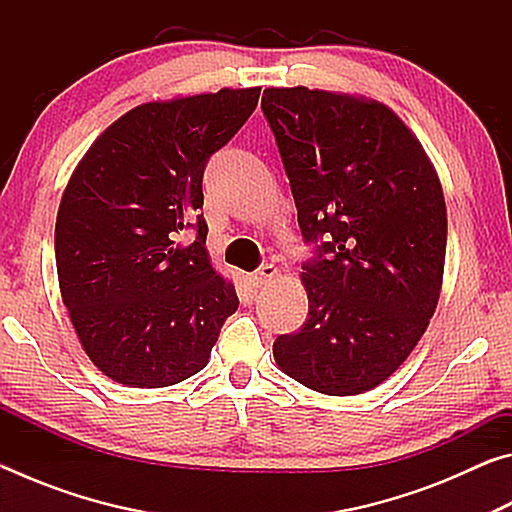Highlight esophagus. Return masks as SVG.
Wrapping results in <instances>:
<instances>
[{"instance_id": "1", "label": "esophagus", "mask_w": 512, "mask_h": 512, "mask_svg": "<svg viewBox=\"0 0 512 512\" xmlns=\"http://www.w3.org/2000/svg\"><path fill=\"white\" fill-rule=\"evenodd\" d=\"M275 275H277V268H275L273 264H262V266H259L257 271L253 273V284H255V287H262V284L271 282Z\"/></svg>"}]
</instances>
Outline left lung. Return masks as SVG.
Returning <instances> with one entry per match:
<instances>
[{
  "instance_id": "left-lung-1",
  "label": "left lung",
  "mask_w": 512,
  "mask_h": 512,
  "mask_svg": "<svg viewBox=\"0 0 512 512\" xmlns=\"http://www.w3.org/2000/svg\"><path fill=\"white\" fill-rule=\"evenodd\" d=\"M298 207L309 314L277 336V366L311 391L359 395L402 366L443 287L447 210L436 169L404 121L379 101L309 88H266Z\"/></svg>"
}]
</instances>
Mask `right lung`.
Listing matches in <instances>:
<instances>
[{
    "instance_id": "1",
    "label": "right lung",
    "mask_w": 512,
    "mask_h": 512,
    "mask_svg": "<svg viewBox=\"0 0 512 512\" xmlns=\"http://www.w3.org/2000/svg\"><path fill=\"white\" fill-rule=\"evenodd\" d=\"M259 90L142 103L69 178L56 219L60 293L85 354L119 384L196 375L239 307L205 250L203 171L253 115ZM185 229L195 230L189 245Z\"/></svg>"
}]
</instances>
